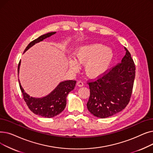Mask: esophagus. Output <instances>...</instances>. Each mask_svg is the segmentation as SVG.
<instances>
[{
  "label": "esophagus",
  "instance_id": "34e87169",
  "mask_svg": "<svg viewBox=\"0 0 153 153\" xmlns=\"http://www.w3.org/2000/svg\"><path fill=\"white\" fill-rule=\"evenodd\" d=\"M77 85L78 87H82L84 85V83L82 81H79L77 82Z\"/></svg>",
  "mask_w": 153,
  "mask_h": 153
}]
</instances>
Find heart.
Masks as SVG:
<instances>
[{"label":"heart","instance_id":"1","mask_svg":"<svg viewBox=\"0 0 153 153\" xmlns=\"http://www.w3.org/2000/svg\"><path fill=\"white\" fill-rule=\"evenodd\" d=\"M76 59L70 58L68 65L70 69L77 71L79 64H85V74L91 78L103 76L110 68L114 58L111 48L100 43H92L79 46L75 51Z\"/></svg>","mask_w":153,"mask_h":153}]
</instances>
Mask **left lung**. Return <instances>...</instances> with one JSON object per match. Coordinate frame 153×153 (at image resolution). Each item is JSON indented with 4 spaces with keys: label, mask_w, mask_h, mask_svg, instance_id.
<instances>
[{
    "label": "left lung",
    "mask_w": 153,
    "mask_h": 153,
    "mask_svg": "<svg viewBox=\"0 0 153 153\" xmlns=\"http://www.w3.org/2000/svg\"><path fill=\"white\" fill-rule=\"evenodd\" d=\"M121 62L96 81L89 83L88 110L94 116L105 118L123 110L130 102L135 77V65L125 47Z\"/></svg>",
    "instance_id": "obj_1"
}]
</instances>
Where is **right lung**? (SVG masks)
<instances>
[{
	"label": "right lung",
	"mask_w": 153,
	"mask_h": 153,
	"mask_svg": "<svg viewBox=\"0 0 153 153\" xmlns=\"http://www.w3.org/2000/svg\"><path fill=\"white\" fill-rule=\"evenodd\" d=\"M56 33V31L50 32L40 36L28 44L23 53H25L36 43L43 41L46 38L50 37ZM20 64L21 61H20L18 66V75L19 74ZM19 82L23 95V99L30 110L36 115L46 118L54 117L59 115L64 110L66 105L67 96L71 91L74 89L76 84V81L72 80L62 81L49 94L43 97L36 98L31 97L24 91L19 79Z\"/></svg>",
	"instance_id": "add662e5"
}]
</instances>
